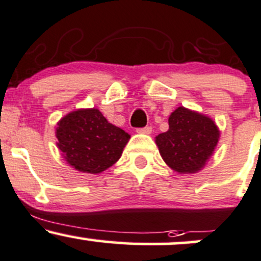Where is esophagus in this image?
Listing matches in <instances>:
<instances>
[{"label":"esophagus","mask_w":261,"mask_h":261,"mask_svg":"<svg viewBox=\"0 0 261 261\" xmlns=\"http://www.w3.org/2000/svg\"><path fill=\"white\" fill-rule=\"evenodd\" d=\"M136 133H139V134H145V135H149V134L152 133V127H151V126L140 127V128H137Z\"/></svg>","instance_id":"obj_1"}]
</instances>
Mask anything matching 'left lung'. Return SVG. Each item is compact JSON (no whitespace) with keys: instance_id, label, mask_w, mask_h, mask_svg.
Listing matches in <instances>:
<instances>
[{"instance_id":"left-lung-1","label":"left lung","mask_w":261,"mask_h":261,"mask_svg":"<svg viewBox=\"0 0 261 261\" xmlns=\"http://www.w3.org/2000/svg\"><path fill=\"white\" fill-rule=\"evenodd\" d=\"M167 133L155 137L163 161L173 170L197 173L216 148L220 130L208 116L179 107L170 114Z\"/></svg>"}]
</instances>
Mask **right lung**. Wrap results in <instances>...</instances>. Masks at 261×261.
<instances>
[{
    "label": "right lung",
    "mask_w": 261,
    "mask_h": 261,
    "mask_svg": "<svg viewBox=\"0 0 261 261\" xmlns=\"http://www.w3.org/2000/svg\"><path fill=\"white\" fill-rule=\"evenodd\" d=\"M58 147L74 169L98 174L121 157L130 135L110 124L95 108L68 113L58 122Z\"/></svg>",
    "instance_id": "add662e5"
}]
</instances>
